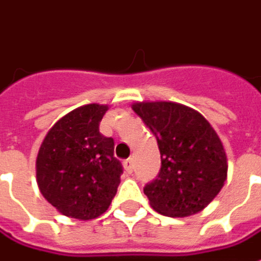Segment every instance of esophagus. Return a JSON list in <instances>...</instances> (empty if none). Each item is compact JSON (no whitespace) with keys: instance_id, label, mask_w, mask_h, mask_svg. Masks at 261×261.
<instances>
[{"instance_id":"34e87169","label":"esophagus","mask_w":261,"mask_h":261,"mask_svg":"<svg viewBox=\"0 0 261 261\" xmlns=\"http://www.w3.org/2000/svg\"><path fill=\"white\" fill-rule=\"evenodd\" d=\"M124 168L125 171L131 174L133 171H134V161H133V158H128V160H125L124 161Z\"/></svg>"}]
</instances>
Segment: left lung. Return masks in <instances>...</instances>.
<instances>
[{"instance_id": "8db88e82", "label": "left lung", "mask_w": 261, "mask_h": 261, "mask_svg": "<svg viewBox=\"0 0 261 261\" xmlns=\"http://www.w3.org/2000/svg\"><path fill=\"white\" fill-rule=\"evenodd\" d=\"M133 110L155 136L161 154L160 172L144 187L151 206L171 218L202 211L219 194L227 175L218 134L187 106L137 103Z\"/></svg>"}]
</instances>
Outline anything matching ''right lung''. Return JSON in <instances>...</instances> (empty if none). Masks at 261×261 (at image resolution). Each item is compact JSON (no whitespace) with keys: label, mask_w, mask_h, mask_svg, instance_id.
<instances>
[{"label":"right lung","mask_w":261,"mask_h":261,"mask_svg":"<svg viewBox=\"0 0 261 261\" xmlns=\"http://www.w3.org/2000/svg\"><path fill=\"white\" fill-rule=\"evenodd\" d=\"M107 106L87 105L62 117L49 130L36 158V181L45 199L61 213L94 219L110 206L123 165L114 140L100 134Z\"/></svg>","instance_id":"obj_1"}]
</instances>
